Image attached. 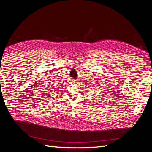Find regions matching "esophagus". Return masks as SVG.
<instances>
[{
    "mask_svg": "<svg viewBox=\"0 0 152 152\" xmlns=\"http://www.w3.org/2000/svg\"><path fill=\"white\" fill-rule=\"evenodd\" d=\"M71 83H76V81L74 80H71Z\"/></svg>",
    "mask_w": 152,
    "mask_h": 152,
    "instance_id": "34e87169",
    "label": "esophagus"
}]
</instances>
